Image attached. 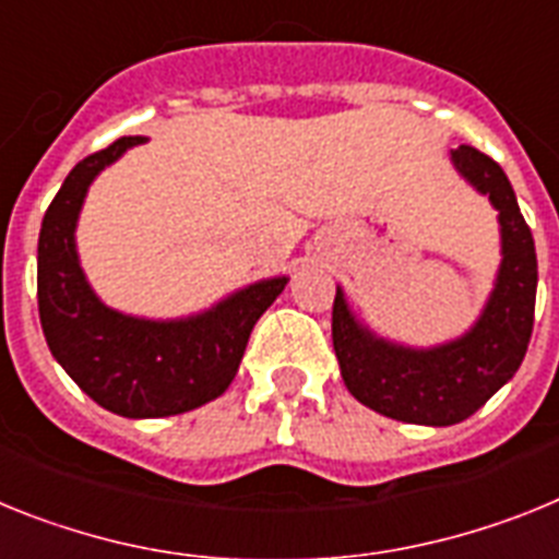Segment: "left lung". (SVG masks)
<instances>
[{
	"label": "left lung",
	"instance_id": "obj_1",
	"mask_svg": "<svg viewBox=\"0 0 559 559\" xmlns=\"http://www.w3.org/2000/svg\"><path fill=\"white\" fill-rule=\"evenodd\" d=\"M450 159L501 222V266L473 329L441 346L411 348L362 326L340 286L332 309L334 354L354 400L411 425L448 427L473 416L521 368L535 326V239L507 174L473 145H459Z\"/></svg>",
	"mask_w": 559,
	"mask_h": 559
}]
</instances>
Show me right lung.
Listing matches in <instances>:
<instances>
[{"instance_id": "1", "label": "right lung", "mask_w": 559, "mask_h": 559, "mask_svg": "<svg viewBox=\"0 0 559 559\" xmlns=\"http://www.w3.org/2000/svg\"><path fill=\"white\" fill-rule=\"evenodd\" d=\"M140 143L145 138H120L81 159L47 207L38 233V318L52 357L86 396L126 419H157L225 394L255 320L289 278L255 281L207 312L179 320L106 307L78 261V213L92 179Z\"/></svg>"}]
</instances>
